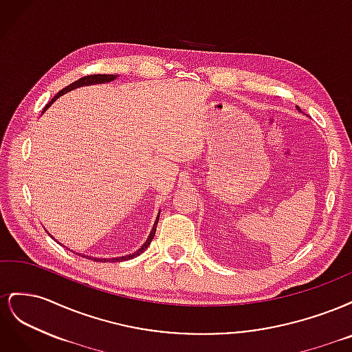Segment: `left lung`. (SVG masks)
<instances>
[{
  "mask_svg": "<svg viewBox=\"0 0 352 352\" xmlns=\"http://www.w3.org/2000/svg\"><path fill=\"white\" fill-rule=\"evenodd\" d=\"M296 109H298V111H301V109H300V107H296ZM301 113H302V111H301Z\"/></svg>",
  "mask_w": 352,
  "mask_h": 352,
  "instance_id": "left-lung-1",
  "label": "left lung"
}]
</instances>
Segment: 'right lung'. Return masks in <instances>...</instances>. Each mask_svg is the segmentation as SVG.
<instances>
[{
    "label": "right lung",
    "instance_id": "add662e5",
    "mask_svg": "<svg viewBox=\"0 0 352 352\" xmlns=\"http://www.w3.org/2000/svg\"><path fill=\"white\" fill-rule=\"evenodd\" d=\"M117 76L116 74H89V76H85V78H80L79 80H76V82H73V83H70L69 87H66L65 89H61L54 98H52L48 104H47V107L50 104H52V101H54L56 98H58L60 95H63L65 92H67V91H72L73 88H78V87H83V85H94V83H104V82H111V80H114ZM45 107V109H47ZM158 219H160V211H158V216H157V219H155V221H154V226H153V229H151V232H150V236L146 238V241H145V243L142 245V247L138 250L136 252H133V254H129V255H124V257H116V258H92V260H95V261H100V263H102V261H111V263H117V261H123V260H131V258H133V257H136V255H140V254H142L148 247H150V243H151V241H153V238H154V235H155V229H157V223H158ZM91 258V257H89Z\"/></svg>",
    "mask_w": 352,
    "mask_h": 352
}]
</instances>
